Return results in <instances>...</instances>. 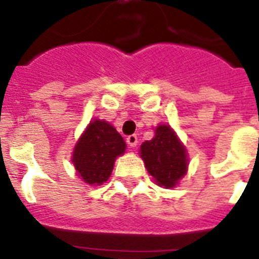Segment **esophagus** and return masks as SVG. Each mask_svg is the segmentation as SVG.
<instances>
[{
	"mask_svg": "<svg viewBox=\"0 0 259 259\" xmlns=\"http://www.w3.org/2000/svg\"><path fill=\"white\" fill-rule=\"evenodd\" d=\"M126 142L129 144L130 148H136L138 144V137L136 136V134H130V136H127V137H126Z\"/></svg>",
	"mask_w": 259,
	"mask_h": 259,
	"instance_id": "esophagus-1",
	"label": "esophagus"
}]
</instances>
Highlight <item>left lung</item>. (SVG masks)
Here are the masks:
<instances>
[{"mask_svg": "<svg viewBox=\"0 0 259 259\" xmlns=\"http://www.w3.org/2000/svg\"><path fill=\"white\" fill-rule=\"evenodd\" d=\"M141 157L158 185L173 188L187 173V152L169 126L160 125L156 136L141 145Z\"/></svg>", "mask_w": 259, "mask_h": 259, "instance_id": "1", "label": "left lung"}]
</instances>
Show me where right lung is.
Instances as JSON below:
<instances>
[{
    "label": "right lung",
    "instance_id": "obj_1",
    "mask_svg": "<svg viewBox=\"0 0 259 259\" xmlns=\"http://www.w3.org/2000/svg\"><path fill=\"white\" fill-rule=\"evenodd\" d=\"M121 134L105 121H93L79 138L72 162L79 176L89 184L101 185L111 175L114 161L125 152Z\"/></svg>",
    "mask_w": 259,
    "mask_h": 259
}]
</instances>
